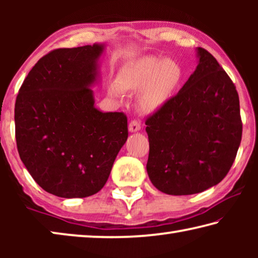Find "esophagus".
Returning <instances> with one entry per match:
<instances>
[{
	"label": "esophagus",
	"instance_id": "obj_1",
	"mask_svg": "<svg viewBox=\"0 0 258 258\" xmlns=\"http://www.w3.org/2000/svg\"><path fill=\"white\" fill-rule=\"evenodd\" d=\"M140 128H141V123H140V120H131V123L128 125V130L131 133H134V132H138V131H140Z\"/></svg>",
	"mask_w": 258,
	"mask_h": 258
}]
</instances>
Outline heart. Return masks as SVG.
Masks as SVG:
<instances>
[{"instance_id": "b5f03b06", "label": "heart", "mask_w": 258, "mask_h": 258, "mask_svg": "<svg viewBox=\"0 0 258 258\" xmlns=\"http://www.w3.org/2000/svg\"><path fill=\"white\" fill-rule=\"evenodd\" d=\"M181 78V68L171 59L158 56L133 61L121 71L119 84L123 90L140 91L139 104L143 110L152 111L173 92ZM110 92L119 95L118 87L111 86Z\"/></svg>"}]
</instances>
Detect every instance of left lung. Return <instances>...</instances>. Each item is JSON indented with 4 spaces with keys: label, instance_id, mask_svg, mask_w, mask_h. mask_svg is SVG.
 Here are the masks:
<instances>
[{
    "label": "left lung",
    "instance_id": "8db88e82",
    "mask_svg": "<svg viewBox=\"0 0 258 258\" xmlns=\"http://www.w3.org/2000/svg\"><path fill=\"white\" fill-rule=\"evenodd\" d=\"M198 64L175 97L146 120L147 172L172 196L199 194L229 173L242 135L239 95L217 60L197 47Z\"/></svg>",
    "mask_w": 258,
    "mask_h": 258
}]
</instances>
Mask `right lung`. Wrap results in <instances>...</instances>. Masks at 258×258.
I'll use <instances>...</instances> for the list:
<instances>
[{
    "label": "right lung",
    "instance_id": "right-lung-1",
    "mask_svg": "<svg viewBox=\"0 0 258 258\" xmlns=\"http://www.w3.org/2000/svg\"><path fill=\"white\" fill-rule=\"evenodd\" d=\"M102 43L56 49L28 73L15 106L20 159L43 190L85 198L102 189L128 137L123 112L94 107Z\"/></svg>",
    "mask_w": 258,
    "mask_h": 258
}]
</instances>
